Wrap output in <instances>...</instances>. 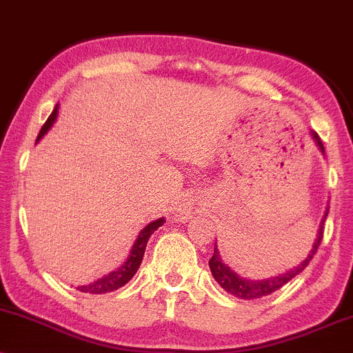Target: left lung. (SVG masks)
<instances>
[{
  "mask_svg": "<svg viewBox=\"0 0 353 353\" xmlns=\"http://www.w3.org/2000/svg\"><path fill=\"white\" fill-rule=\"evenodd\" d=\"M314 139L317 141L319 148L322 149V152H323V144H322V141L319 139L317 134H314ZM327 214H329V209H327L325 216H323V219H322V224H320V229L317 234V241L314 242V247H312L309 257H307L302 264H299L297 267H295V269L289 270L287 274L279 275V277L267 279V281H249V279H244V277H241V275H237L232 269H230V267H228L224 262L221 261V255H219L217 245H214V254L209 261L210 272H212L214 279H216L217 283L222 287V289L228 290L229 294L236 295V297H239V299H261V297H265V295H270L272 292H275V290H279L281 287L285 285L287 282L292 281L295 275L301 274L302 270L309 265L312 257H314L315 252H317L320 242H322L323 222H325Z\"/></svg>",
  "mask_w": 353,
  "mask_h": 353,
  "instance_id": "1",
  "label": "left lung"
}]
</instances>
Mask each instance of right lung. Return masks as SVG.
<instances>
[{
	"label": "right lung",
	"mask_w": 353,
	"mask_h": 353,
	"mask_svg": "<svg viewBox=\"0 0 353 353\" xmlns=\"http://www.w3.org/2000/svg\"><path fill=\"white\" fill-rule=\"evenodd\" d=\"M56 116H58V108H54V111H52L51 116L48 117V121L44 123L41 131H39V134H38V139L36 141L41 139V137L46 134L48 131H50L52 123H54ZM163 224H164V219H157V221H154L149 225H145V228L139 232V236H137L134 245H132V249H131V254H129V257H128V261H125L124 264L119 267V269L114 270V272L108 274L106 277L98 279L96 282L89 283V285L78 287V290H81V292H84V294H106V292H112V290L119 289V287H123L124 283H128L132 277H134L137 269H139L141 262H143L144 250H145V245H148L149 237L152 236L154 230L159 229Z\"/></svg>",
	"instance_id": "right-lung-1"
}]
</instances>
